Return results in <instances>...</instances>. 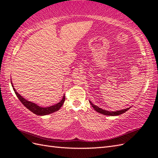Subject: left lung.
Wrapping results in <instances>:
<instances>
[{"instance_id":"8db88e82","label":"left lung","mask_w":158,"mask_h":158,"mask_svg":"<svg viewBox=\"0 0 158 158\" xmlns=\"http://www.w3.org/2000/svg\"><path fill=\"white\" fill-rule=\"evenodd\" d=\"M90 103L91 104L92 106L93 107V109L97 111V112L102 114H105V115H109V116H117V115H120L123 113H125L127 110H128L131 107H129L127 109H122L121 110H117V111H109V110H104L101 108H99L98 106H96L94 105H93L90 101Z\"/></svg>"}]
</instances>
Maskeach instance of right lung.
Returning a JSON list of instances; mask_svg holds the SVG:
<instances>
[{
	"mask_svg": "<svg viewBox=\"0 0 158 158\" xmlns=\"http://www.w3.org/2000/svg\"><path fill=\"white\" fill-rule=\"evenodd\" d=\"M10 82H11V84H12V87L15 91V94L17 95V98L19 99V101L22 102L23 105L27 109H28L29 110L31 111V112L33 113L34 114H37V115H40V116H44V115L49 114L53 112H56V111L58 110L61 108V106L63 105V104L65 101V98H65V95H64V97H63L62 99H61V101H60L58 103L56 104V105H54L48 106V107H42V106H40L38 105L37 104L29 101H27V100L24 98L20 94L18 93L16 90H15V88H14V86L12 83V81H10Z\"/></svg>",
	"mask_w": 158,
	"mask_h": 158,
	"instance_id": "obj_1",
	"label": "right lung"
}]
</instances>
